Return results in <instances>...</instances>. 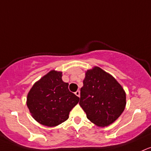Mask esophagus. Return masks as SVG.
I'll use <instances>...</instances> for the list:
<instances>
[{"label": "esophagus", "instance_id": "esophagus-1", "mask_svg": "<svg viewBox=\"0 0 151 151\" xmlns=\"http://www.w3.org/2000/svg\"><path fill=\"white\" fill-rule=\"evenodd\" d=\"M75 94L77 96V97H79V96H80V91L77 90V92H75Z\"/></svg>", "mask_w": 151, "mask_h": 151}]
</instances>
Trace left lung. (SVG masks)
<instances>
[{
    "mask_svg": "<svg viewBox=\"0 0 151 151\" xmlns=\"http://www.w3.org/2000/svg\"><path fill=\"white\" fill-rule=\"evenodd\" d=\"M80 92L79 105L97 126L111 125L125 110V90L115 77L100 67L95 66L85 72Z\"/></svg>",
    "mask_w": 151,
    "mask_h": 151,
    "instance_id": "8db88e82",
    "label": "left lung"
}]
</instances>
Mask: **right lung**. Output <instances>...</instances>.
<instances>
[{
	"instance_id": "add662e5",
	"label": "right lung",
	"mask_w": 151,
	"mask_h": 151,
	"mask_svg": "<svg viewBox=\"0 0 151 151\" xmlns=\"http://www.w3.org/2000/svg\"><path fill=\"white\" fill-rule=\"evenodd\" d=\"M62 77V72L51 70L34 84L27 94L26 105L30 113L44 126L55 127L66 121L79 101Z\"/></svg>"
}]
</instances>
